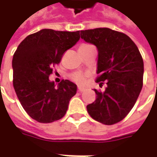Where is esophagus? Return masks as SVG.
Here are the masks:
<instances>
[{
	"label": "esophagus",
	"instance_id": "esophagus-1",
	"mask_svg": "<svg viewBox=\"0 0 157 157\" xmlns=\"http://www.w3.org/2000/svg\"><path fill=\"white\" fill-rule=\"evenodd\" d=\"M85 90H86V89H85V88L81 87V86H78V91L79 93H82V92H84Z\"/></svg>",
	"mask_w": 157,
	"mask_h": 157
}]
</instances>
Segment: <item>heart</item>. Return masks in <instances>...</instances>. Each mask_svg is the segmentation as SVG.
Returning a JSON list of instances; mask_svg holds the SVG:
<instances>
[{"mask_svg":"<svg viewBox=\"0 0 157 157\" xmlns=\"http://www.w3.org/2000/svg\"><path fill=\"white\" fill-rule=\"evenodd\" d=\"M88 77L87 74H83V73H74L71 78L73 79V81H75L78 84H80V85H84L86 82V78Z\"/></svg>","mask_w":157,"mask_h":157,"instance_id":"obj_1","label":"heart"}]
</instances>
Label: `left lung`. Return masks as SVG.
I'll use <instances>...</instances> for the list:
<instances>
[{
	"instance_id": "left-lung-1",
	"label": "left lung",
	"mask_w": 157,
	"mask_h": 157,
	"mask_svg": "<svg viewBox=\"0 0 157 157\" xmlns=\"http://www.w3.org/2000/svg\"><path fill=\"white\" fill-rule=\"evenodd\" d=\"M85 42L98 50L97 82L107 86L100 93L94 89L96 100L86 106L95 121L113 125L128 115L136 104L142 88L143 60L129 36L108 28L80 30Z\"/></svg>"
}]
</instances>
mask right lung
<instances>
[{"label": "right lung", "instance_id": "add662e5", "mask_svg": "<svg viewBox=\"0 0 157 157\" xmlns=\"http://www.w3.org/2000/svg\"><path fill=\"white\" fill-rule=\"evenodd\" d=\"M79 38V31L44 29L28 36L17 47L12 60L13 86L23 109L35 121L51 123L66 113L77 86L65 79L56 86L49 76L52 66Z\"/></svg>", "mask_w": 157, "mask_h": 157}]
</instances>
